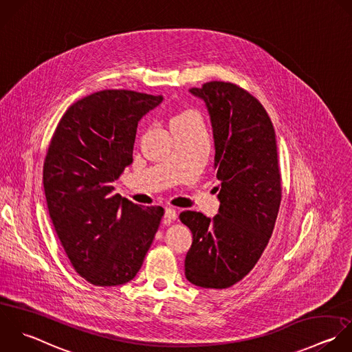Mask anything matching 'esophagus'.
I'll return each mask as SVG.
<instances>
[{
    "mask_svg": "<svg viewBox=\"0 0 352 352\" xmlns=\"http://www.w3.org/2000/svg\"><path fill=\"white\" fill-rule=\"evenodd\" d=\"M177 219V211L174 210V208H166L164 210V221L166 222H173V221H175Z\"/></svg>",
    "mask_w": 352,
    "mask_h": 352,
    "instance_id": "esophagus-1",
    "label": "esophagus"
}]
</instances>
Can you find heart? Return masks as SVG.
Segmentation results:
<instances>
[{
    "instance_id": "1",
    "label": "heart",
    "mask_w": 352,
    "mask_h": 352,
    "mask_svg": "<svg viewBox=\"0 0 352 352\" xmlns=\"http://www.w3.org/2000/svg\"><path fill=\"white\" fill-rule=\"evenodd\" d=\"M186 113H188V112H186ZM182 115H184V113H182Z\"/></svg>"
}]
</instances>
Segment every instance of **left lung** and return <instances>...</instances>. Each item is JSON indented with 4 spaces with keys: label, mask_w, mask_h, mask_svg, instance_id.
<instances>
[{
    "label": "left lung",
    "mask_w": 352,
    "mask_h": 352,
    "mask_svg": "<svg viewBox=\"0 0 352 352\" xmlns=\"http://www.w3.org/2000/svg\"><path fill=\"white\" fill-rule=\"evenodd\" d=\"M190 93L211 116L221 206L212 219L179 214L193 234L185 276L197 287L226 289L255 267L274 230L283 196L276 131L259 100L236 83L211 80Z\"/></svg>",
    "instance_id": "left-lung-1"
}]
</instances>
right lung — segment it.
I'll list each match as a JSON object with an SVG mask.
<instances>
[{
	"label": "right lung",
	"instance_id": "1",
	"mask_svg": "<svg viewBox=\"0 0 352 352\" xmlns=\"http://www.w3.org/2000/svg\"><path fill=\"white\" fill-rule=\"evenodd\" d=\"M163 101L108 89L74 102L63 115L43 162V188L56 234L75 272L97 287L129 283L160 226L164 210L111 195L133 163L140 119Z\"/></svg>",
	"mask_w": 352,
	"mask_h": 352
}]
</instances>
